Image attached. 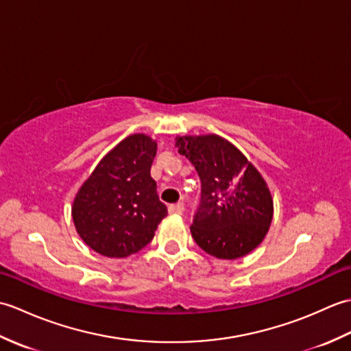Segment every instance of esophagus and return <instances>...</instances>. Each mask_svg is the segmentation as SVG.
I'll list each match as a JSON object with an SVG mask.
<instances>
[{"instance_id": "34e87169", "label": "esophagus", "mask_w": 351, "mask_h": 351, "mask_svg": "<svg viewBox=\"0 0 351 351\" xmlns=\"http://www.w3.org/2000/svg\"><path fill=\"white\" fill-rule=\"evenodd\" d=\"M182 205L181 204H176V205H170L169 206V214H171V215H180V214H182Z\"/></svg>"}]
</instances>
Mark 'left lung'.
Returning <instances> with one entry per match:
<instances>
[{
    "label": "left lung",
    "instance_id": "obj_1",
    "mask_svg": "<svg viewBox=\"0 0 351 351\" xmlns=\"http://www.w3.org/2000/svg\"><path fill=\"white\" fill-rule=\"evenodd\" d=\"M202 181L191 237L208 255L238 259L263 243L273 220L270 189L240 149L217 134L175 138Z\"/></svg>",
    "mask_w": 351,
    "mask_h": 351
}]
</instances>
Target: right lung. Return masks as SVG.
<instances>
[{
	"label": "right lung",
	"mask_w": 351,
	"mask_h": 351,
	"mask_svg": "<svg viewBox=\"0 0 351 351\" xmlns=\"http://www.w3.org/2000/svg\"><path fill=\"white\" fill-rule=\"evenodd\" d=\"M156 141L131 134L117 143L81 185L72 220L88 247L107 258H126L152 240L167 208L160 202L151 166Z\"/></svg>",
	"instance_id": "obj_1"
}]
</instances>
